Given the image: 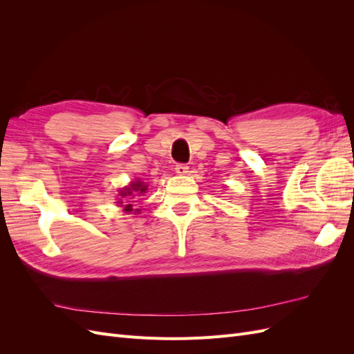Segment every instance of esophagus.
<instances>
[{
  "label": "esophagus",
  "mask_w": 354,
  "mask_h": 354,
  "mask_svg": "<svg viewBox=\"0 0 354 354\" xmlns=\"http://www.w3.org/2000/svg\"><path fill=\"white\" fill-rule=\"evenodd\" d=\"M176 173L178 176H186L189 173V167L186 164H177L176 165Z\"/></svg>",
  "instance_id": "34e87169"
}]
</instances>
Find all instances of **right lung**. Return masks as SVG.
I'll return each instance as SVG.
<instances>
[{
	"label": "right lung",
	"instance_id": "obj_1",
	"mask_svg": "<svg viewBox=\"0 0 354 354\" xmlns=\"http://www.w3.org/2000/svg\"><path fill=\"white\" fill-rule=\"evenodd\" d=\"M146 190H147V186L143 183V181H140V180L131 181L130 186H125L124 189L120 190V196L127 198V199H120V201H118V203H120V207H124V205H121V203H124V201L134 202V201H128V199H136L137 196H142L143 194H146ZM124 211L131 212L133 211L131 203H127V205L124 207ZM138 211H140V209H136V212H138Z\"/></svg>",
	"mask_w": 354,
	"mask_h": 354
}]
</instances>
